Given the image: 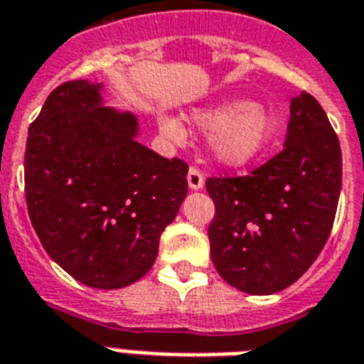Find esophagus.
<instances>
[{
  "mask_svg": "<svg viewBox=\"0 0 364 364\" xmlns=\"http://www.w3.org/2000/svg\"><path fill=\"white\" fill-rule=\"evenodd\" d=\"M188 186H190V190H203L205 188L203 174L198 168H190L188 171Z\"/></svg>",
  "mask_w": 364,
  "mask_h": 364,
  "instance_id": "obj_1",
  "label": "esophagus"
}]
</instances>
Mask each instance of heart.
Wrapping results in <instances>:
<instances>
[{
    "label": "heart",
    "mask_w": 364,
    "mask_h": 364,
    "mask_svg": "<svg viewBox=\"0 0 364 364\" xmlns=\"http://www.w3.org/2000/svg\"><path fill=\"white\" fill-rule=\"evenodd\" d=\"M190 120L198 130L209 134V151L226 168H244L259 161L280 134L278 114L247 100H228L193 109ZM159 128L174 141L186 138L184 124L174 117H163Z\"/></svg>",
    "instance_id": "obj_1"
}]
</instances>
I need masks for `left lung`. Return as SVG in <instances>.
<instances>
[{
	"label": "left lung",
	"instance_id": "obj_1",
	"mask_svg": "<svg viewBox=\"0 0 364 364\" xmlns=\"http://www.w3.org/2000/svg\"><path fill=\"white\" fill-rule=\"evenodd\" d=\"M341 190V149L321 103L289 101L284 149L237 178H209L211 259L224 282L251 296L296 282L326 244Z\"/></svg>",
	"mask_w": 364,
	"mask_h": 364
}]
</instances>
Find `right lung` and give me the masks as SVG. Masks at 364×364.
<instances>
[{
    "mask_svg": "<svg viewBox=\"0 0 364 364\" xmlns=\"http://www.w3.org/2000/svg\"><path fill=\"white\" fill-rule=\"evenodd\" d=\"M140 120L103 84L65 82L30 124L24 190L43 250L78 282L119 289L147 274L188 193V165L138 141Z\"/></svg>",
    "mask_w": 364,
    "mask_h": 364,
    "instance_id": "obj_1",
    "label": "right lung"
}]
</instances>
